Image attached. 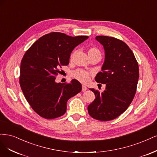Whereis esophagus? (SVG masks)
<instances>
[{"label": "esophagus", "instance_id": "34e87169", "mask_svg": "<svg viewBox=\"0 0 157 157\" xmlns=\"http://www.w3.org/2000/svg\"><path fill=\"white\" fill-rule=\"evenodd\" d=\"M87 88L86 87L85 85H82V91H83V92H84V91H85V90H87Z\"/></svg>", "mask_w": 157, "mask_h": 157}]
</instances>
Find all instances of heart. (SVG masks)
<instances>
[{
  "label": "heart",
  "instance_id": "obj_1",
  "mask_svg": "<svg viewBox=\"0 0 157 157\" xmlns=\"http://www.w3.org/2000/svg\"><path fill=\"white\" fill-rule=\"evenodd\" d=\"M88 53H89V57L93 56V55H101L100 50L97 48L94 47V46L90 47L88 49ZM75 54V51L74 50V51L71 53V55H70V59H73ZM71 75L73 78L77 79L78 81H79V82H82V83H86L90 79V75H90V72L86 71V70L79 69L72 72L71 74Z\"/></svg>",
  "mask_w": 157,
  "mask_h": 157
}]
</instances>
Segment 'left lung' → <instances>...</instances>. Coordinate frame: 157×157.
I'll list each match as a JSON object with an SVG mask.
<instances>
[{
    "label": "left lung",
    "mask_w": 157,
    "mask_h": 157,
    "mask_svg": "<svg viewBox=\"0 0 157 157\" xmlns=\"http://www.w3.org/2000/svg\"><path fill=\"white\" fill-rule=\"evenodd\" d=\"M96 39L104 46L105 61L95 81L105 84V90L100 93L90 89L96 98L87 109L93 119L108 121L124 112L133 100L139 67L132 50L122 40L107 36H97Z\"/></svg>",
    "instance_id": "8db88e82"
}]
</instances>
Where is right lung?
Masks as SVG:
<instances>
[{
	"label": "right lung",
	"instance_id": "add662e5",
	"mask_svg": "<svg viewBox=\"0 0 157 157\" xmlns=\"http://www.w3.org/2000/svg\"><path fill=\"white\" fill-rule=\"evenodd\" d=\"M89 37L70 36L53 32L36 40L24 54L21 62L19 84L25 98L40 117L53 119L63 115L69 98L82 90L76 79L56 83L63 66L69 64L72 50Z\"/></svg>",
	"mask_w": 157,
	"mask_h": 157
}]
</instances>
